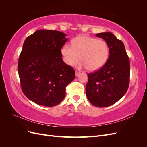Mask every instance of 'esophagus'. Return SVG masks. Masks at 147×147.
Here are the masks:
<instances>
[{
  "label": "esophagus",
  "mask_w": 147,
  "mask_h": 147,
  "mask_svg": "<svg viewBox=\"0 0 147 147\" xmlns=\"http://www.w3.org/2000/svg\"><path fill=\"white\" fill-rule=\"evenodd\" d=\"M79 75H80V72H77V71H76V72H75V76H76V77H78Z\"/></svg>",
  "instance_id": "1"
}]
</instances>
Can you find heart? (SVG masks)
<instances>
[{
    "label": "heart",
    "mask_w": 147,
    "mask_h": 147,
    "mask_svg": "<svg viewBox=\"0 0 147 147\" xmlns=\"http://www.w3.org/2000/svg\"><path fill=\"white\" fill-rule=\"evenodd\" d=\"M61 54L64 63L68 65L77 64L78 69L86 68L93 72L100 69L107 61L110 55L109 43L103 40L81 35L75 38L72 45L65 44L61 49Z\"/></svg>",
    "instance_id": "b5f03b06"
}]
</instances>
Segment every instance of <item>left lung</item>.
Segmentation results:
<instances>
[{"label":"left lung","mask_w":147,"mask_h":147,"mask_svg":"<svg viewBox=\"0 0 147 147\" xmlns=\"http://www.w3.org/2000/svg\"><path fill=\"white\" fill-rule=\"evenodd\" d=\"M110 47L109 57L105 65L95 72L88 74L86 93L94 106L105 107L122 98L129 84L130 63L123 43L111 32L99 33Z\"/></svg>","instance_id":"8db88e82"}]
</instances>
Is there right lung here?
<instances>
[{
    "label": "right lung",
    "instance_id": "add662e5",
    "mask_svg": "<svg viewBox=\"0 0 147 147\" xmlns=\"http://www.w3.org/2000/svg\"><path fill=\"white\" fill-rule=\"evenodd\" d=\"M59 31L38 30L26 38L18 71L22 91L38 105L53 107L64 99L75 70L63 60L61 49L67 40Z\"/></svg>",
    "mask_w": 147,
    "mask_h": 147
}]
</instances>
